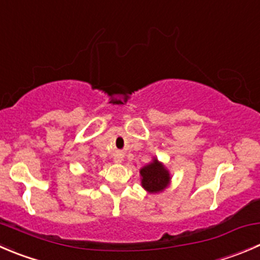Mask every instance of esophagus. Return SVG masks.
Returning a JSON list of instances; mask_svg holds the SVG:
<instances>
[{"mask_svg": "<svg viewBox=\"0 0 260 260\" xmlns=\"http://www.w3.org/2000/svg\"><path fill=\"white\" fill-rule=\"evenodd\" d=\"M113 161H114L115 164H120L123 161V155L122 153H117V155H114V158H113Z\"/></svg>", "mask_w": 260, "mask_h": 260, "instance_id": "obj_1", "label": "esophagus"}]
</instances>
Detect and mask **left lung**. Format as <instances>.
<instances>
[{"label": "left lung", "instance_id": "left-lung-1", "mask_svg": "<svg viewBox=\"0 0 260 260\" xmlns=\"http://www.w3.org/2000/svg\"><path fill=\"white\" fill-rule=\"evenodd\" d=\"M140 176L141 185L150 194L162 193L171 183L170 171L157 157H152L151 162L140 169Z\"/></svg>", "mask_w": 260, "mask_h": 260}]
</instances>
